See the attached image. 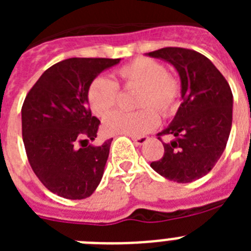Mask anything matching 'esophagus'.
Returning a JSON list of instances; mask_svg holds the SVG:
<instances>
[{
    "label": "esophagus",
    "instance_id": "1",
    "mask_svg": "<svg viewBox=\"0 0 251 251\" xmlns=\"http://www.w3.org/2000/svg\"><path fill=\"white\" fill-rule=\"evenodd\" d=\"M132 139L137 146H142V145H145L148 138H147V137H145V136H142V137H132Z\"/></svg>",
    "mask_w": 251,
    "mask_h": 251
}]
</instances>
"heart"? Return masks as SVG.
Instances as JSON below:
<instances>
[{"instance_id": "1", "label": "heart", "mask_w": 251, "mask_h": 251, "mask_svg": "<svg viewBox=\"0 0 251 251\" xmlns=\"http://www.w3.org/2000/svg\"><path fill=\"white\" fill-rule=\"evenodd\" d=\"M115 81L95 77L86 93L90 109L104 118L116 106L119 86L138 87L136 102L142 109L137 112H115L105 118L104 132L108 134L142 136L154 129L159 118L174 114L179 105L182 88L175 75L166 72L165 65L152 57L139 56L115 72Z\"/></svg>"}]
</instances>
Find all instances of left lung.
Instances as JSON below:
<instances>
[{
	"mask_svg": "<svg viewBox=\"0 0 251 251\" xmlns=\"http://www.w3.org/2000/svg\"><path fill=\"white\" fill-rule=\"evenodd\" d=\"M175 66L182 84V103L172 123L157 134L172 137L151 167L178 183L192 182L212 170L223 154L232 123V93L216 66L191 49L163 48L148 52Z\"/></svg>",
	"mask_w": 251,
	"mask_h": 251,
	"instance_id": "obj_1",
	"label": "left lung"
}]
</instances>
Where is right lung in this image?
<instances>
[{
  "label": "right lung",
  "instance_id": "add662e5",
  "mask_svg": "<svg viewBox=\"0 0 251 251\" xmlns=\"http://www.w3.org/2000/svg\"><path fill=\"white\" fill-rule=\"evenodd\" d=\"M119 61L63 60L50 66L26 95L21 114L28 163L41 183L57 196L86 199L100 182L113 138L98 147L88 145V139L98 136L100 121L92 115L86 93L97 75Z\"/></svg>",
  "mask_w": 251,
  "mask_h": 251
}]
</instances>
